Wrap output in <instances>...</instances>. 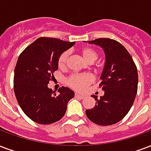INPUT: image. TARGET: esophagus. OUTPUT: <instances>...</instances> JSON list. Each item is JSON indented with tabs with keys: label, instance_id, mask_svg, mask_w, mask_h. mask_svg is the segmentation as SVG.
<instances>
[{
	"label": "esophagus",
	"instance_id": "esophagus-1",
	"mask_svg": "<svg viewBox=\"0 0 151 151\" xmlns=\"http://www.w3.org/2000/svg\"><path fill=\"white\" fill-rule=\"evenodd\" d=\"M75 97H78V98H84L85 96L84 95H81V94H79V93H75Z\"/></svg>",
	"mask_w": 151,
	"mask_h": 151
}]
</instances>
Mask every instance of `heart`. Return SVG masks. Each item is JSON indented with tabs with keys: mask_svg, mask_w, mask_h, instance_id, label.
<instances>
[{
	"mask_svg": "<svg viewBox=\"0 0 151 151\" xmlns=\"http://www.w3.org/2000/svg\"><path fill=\"white\" fill-rule=\"evenodd\" d=\"M81 55L83 58L89 63H92L97 60L98 57V52L90 47H83L81 50ZM69 58V52L64 51L59 55L58 58V66L60 69H64L66 66L67 61ZM93 81V76L90 73H81V74H73L68 78L66 80L67 85L77 91H81L86 89L87 86L92 83Z\"/></svg>",
	"mask_w": 151,
	"mask_h": 151,
	"instance_id": "b5f03b06",
	"label": "heart"
}]
</instances>
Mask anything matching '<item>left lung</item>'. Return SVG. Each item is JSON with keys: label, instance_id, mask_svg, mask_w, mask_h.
Masks as SVG:
<instances>
[{"label": "left lung", "instance_id": "obj_1", "mask_svg": "<svg viewBox=\"0 0 151 151\" xmlns=\"http://www.w3.org/2000/svg\"><path fill=\"white\" fill-rule=\"evenodd\" d=\"M98 45L106 53V63L99 84L105 91L96 101L95 106L86 110L87 118L100 126H110L127 115L134 101L138 91V70L129 52L118 41L98 38L89 41Z\"/></svg>", "mask_w": 151, "mask_h": 151}]
</instances>
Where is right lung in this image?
I'll use <instances>...</instances> for the list:
<instances>
[{
    "mask_svg": "<svg viewBox=\"0 0 151 151\" xmlns=\"http://www.w3.org/2000/svg\"><path fill=\"white\" fill-rule=\"evenodd\" d=\"M75 42L39 37L20 54L14 70L13 90L19 106L37 123L49 125L63 118L73 91L61 86L56 94L48 88L58 70V58Z\"/></svg>",
    "mask_w": 151,
    "mask_h": 151,
    "instance_id": "1",
    "label": "right lung"
}]
</instances>
